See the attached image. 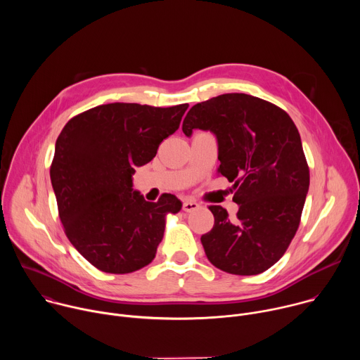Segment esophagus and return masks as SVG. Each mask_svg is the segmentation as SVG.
<instances>
[{"label":"esophagus","mask_w":360,"mask_h":360,"mask_svg":"<svg viewBox=\"0 0 360 360\" xmlns=\"http://www.w3.org/2000/svg\"><path fill=\"white\" fill-rule=\"evenodd\" d=\"M182 208H184L185 212H192V211H196L199 208V203H196L195 200H191V199H185Z\"/></svg>","instance_id":"1"}]
</instances>
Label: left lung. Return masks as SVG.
Returning <instances> with one entry per match:
<instances>
[{
    "label": "left lung",
    "mask_w": 360,
    "mask_h": 360,
    "mask_svg": "<svg viewBox=\"0 0 360 360\" xmlns=\"http://www.w3.org/2000/svg\"><path fill=\"white\" fill-rule=\"evenodd\" d=\"M211 131L218 172L233 182L238 214L212 205L214 228L200 236L210 262L232 275H258L275 265L293 239L309 191V168L290 117L248 94H222L193 105L182 131Z\"/></svg>",
    "instance_id": "1"
}]
</instances>
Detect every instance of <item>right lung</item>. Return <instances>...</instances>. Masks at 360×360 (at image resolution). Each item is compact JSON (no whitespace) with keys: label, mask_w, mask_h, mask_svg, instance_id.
I'll use <instances>...</instances> for the list:
<instances>
[{"label":"right lung","mask_w":360,"mask_h":360,"mask_svg":"<svg viewBox=\"0 0 360 360\" xmlns=\"http://www.w3.org/2000/svg\"><path fill=\"white\" fill-rule=\"evenodd\" d=\"M186 110L114 102L74 117L61 131L49 169L60 219L99 271L131 274L155 258L167 215L179 212L182 202L171 193L145 200L132 175L157 155Z\"/></svg>","instance_id":"add662e5"}]
</instances>
